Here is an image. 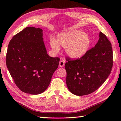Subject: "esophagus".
I'll list each match as a JSON object with an SVG mask.
<instances>
[{"label":"esophagus","instance_id":"esophagus-1","mask_svg":"<svg viewBox=\"0 0 121 121\" xmlns=\"http://www.w3.org/2000/svg\"><path fill=\"white\" fill-rule=\"evenodd\" d=\"M65 61L61 60L60 61V62H59V66H60V67H63L65 65Z\"/></svg>","mask_w":121,"mask_h":121}]
</instances>
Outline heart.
Listing matches in <instances>:
<instances>
[{"mask_svg":"<svg viewBox=\"0 0 121 121\" xmlns=\"http://www.w3.org/2000/svg\"><path fill=\"white\" fill-rule=\"evenodd\" d=\"M50 44L55 52H58L61 45L66 47V52L70 57L79 58L88 50L91 39L83 31L75 30L59 34L56 40L54 38L51 39Z\"/></svg>","mask_w":121,"mask_h":121,"instance_id":"obj_1","label":"heart"}]
</instances>
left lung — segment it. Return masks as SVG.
Masks as SVG:
<instances>
[{
  "instance_id": "1",
  "label": "left lung",
  "mask_w": 121,
  "mask_h": 121,
  "mask_svg": "<svg viewBox=\"0 0 121 121\" xmlns=\"http://www.w3.org/2000/svg\"><path fill=\"white\" fill-rule=\"evenodd\" d=\"M66 60V83L69 91L77 96L90 94L101 86L111 73L113 62L111 43L100 32L94 48L81 58L67 56Z\"/></svg>"
}]
</instances>
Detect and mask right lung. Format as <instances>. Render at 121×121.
<instances>
[{"label": "right lung", "mask_w": 121, "mask_h": 121, "mask_svg": "<svg viewBox=\"0 0 121 121\" xmlns=\"http://www.w3.org/2000/svg\"><path fill=\"white\" fill-rule=\"evenodd\" d=\"M59 61L48 56L39 28H25L8 47L7 67L17 86L27 94H39L48 88Z\"/></svg>", "instance_id": "right-lung-1"}]
</instances>
